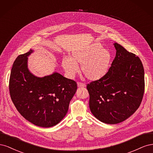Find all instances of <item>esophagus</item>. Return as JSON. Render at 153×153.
I'll list each match as a JSON object with an SVG mask.
<instances>
[{
	"label": "esophagus",
	"instance_id": "1",
	"mask_svg": "<svg viewBox=\"0 0 153 153\" xmlns=\"http://www.w3.org/2000/svg\"><path fill=\"white\" fill-rule=\"evenodd\" d=\"M77 85L78 87H85L86 85L84 83H81V82H78L77 83Z\"/></svg>",
	"mask_w": 153,
	"mask_h": 153
}]
</instances>
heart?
Here are the masks:
<instances>
[{
  "label": "heart",
  "instance_id": "obj_1",
  "mask_svg": "<svg viewBox=\"0 0 153 153\" xmlns=\"http://www.w3.org/2000/svg\"><path fill=\"white\" fill-rule=\"evenodd\" d=\"M112 55L107 49L103 48L99 43L73 50L71 57L62 61V66L69 77H73L78 71V64H81V71L87 79L96 81L103 78L108 71Z\"/></svg>",
  "mask_w": 153,
  "mask_h": 153
}]
</instances>
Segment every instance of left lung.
Listing matches in <instances>:
<instances>
[{"instance_id":"8db88e82","label":"left lung","mask_w":153,"mask_h":153,"mask_svg":"<svg viewBox=\"0 0 153 153\" xmlns=\"http://www.w3.org/2000/svg\"><path fill=\"white\" fill-rule=\"evenodd\" d=\"M116 55L107 73L87 85L89 108L99 121L115 124L129 117L144 93V69L139 57L115 43Z\"/></svg>"}]
</instances>
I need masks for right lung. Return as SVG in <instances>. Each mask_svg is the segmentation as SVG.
<instances>
[{
	"instance_id": "right-lung-1",
	"label": "right lung",
	"mask_w": 153,
	"mask_h": 153,
	"mask_svg": "<svg viewBox=\"0 0 153 153\" xmlns=\"http://www.w3.org/2000/svg\"><path fill=\"white\" fill-rule=\"evenodd\" d=\"M28 52L18 55L11 69L9 89L19 113L36 126L50 128L66 115L69 102L77 89L76 82L54 72L38 77L28 69Z\"/></svg>"
}]
</instances>
